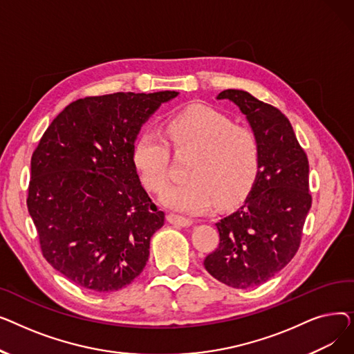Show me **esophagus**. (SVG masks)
<instances>
[{
	"label": "esophagus",
	"instance_id": "1",
	"mask_svg": "<svg viewBox=\"0 0 354 354\" xmlns=\"http://www.w3.org/2000/svg\"><path fill=\"white\" fill-rule=\"evenodd\" d=\"M167 221L171 222V224H175V225H180V227H191L192 225V219L189 218H185L182 215H176V214H169L167 215Z\"/></svg>",
	"mask_w": 354,
	"mask_h": 354
}]
</instances>
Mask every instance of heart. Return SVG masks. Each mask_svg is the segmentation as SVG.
Masks as SVG:
<instances>
[{
	"instance_id": "obj_1",
	"label": "heart",
	"mask_w": 354,
	"mask_h": 354,
	"mask_svg": "<svg viewBox=\"0 0 354 354\" xmlns=\"http://www.w3.org/2000/svg\"><path fill=\"white\" fill-rule=\"evenodd\" d=\"M163 133L178 152H194L188 180L167 188L160 202L183 214H202L215 201L228 205L243 196L259 169V143L251 129L234 124L221 111L192 104L167 118ZM133 163L147 189L160 192L169 179V146L155 130H145L133 146Z\"/></svg>"
}]
</instances>
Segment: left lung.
I'll list each match as a JSON object with an SVG mask.
<instances>
[{
	"label": "left lung",
	"mask_w": 354,
	"mask_h": 354,
	"mask_svg": "<svg viewBox=\"0 0 354 354\" xmlns=\"http://www.w3.org/2000/svg\"><path fill=\"white\" fill-rule=\"evenodd\" d=\"M216 100L238 106L259 143V169L236 211L216 222L219 245L203 266L234 288H252L281 271L300 247L311 208L308 160L290 120L248 91L228 88Z\"/></svg>",
	"instance_id": "left-lung-1"
}]
</instances>
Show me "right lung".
I'll return each mask as SVG.
<instances>
[{
  "label": "right lung",
  "instance_id": "obj_1",
  "mask_svg": "<svg viewBox=\"0 0 354 354\" xmlns=\"http://www.w3.org/2000/svg\"><path fill=\"white\" fill-rule=\"evenodd\" d=\"M178 91L113 93L70 103L31 158L27 207L48 264L95 292L143 271L165 214L142 187L133 146L142 126Z\"/></svg>",
  "mask_w": 354,
  "mask_h": 354
}]
</instances>
